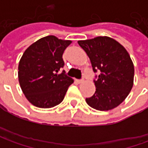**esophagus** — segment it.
<instances>
[{
    "instance_id": "34e87169",
    "label": "esophagus",
    "mask_w": 148,
    "mask_h": 148,
    "mask_svg": "<svg viewBox=\"0 0 148 148\" xmlns=\"http://www.w3.org/2000/svg\"><path fill=\"white\" fill-rule=\"evenodd\" d=\"M77 82L79 83V84H81V83L84 82V80H83V79H82V80H77Z\"/></svg>"
}]
</instances>
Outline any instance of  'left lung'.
Segmentation results:
<instances>
[{
    "mask_svg": "<svg viewBox=\"0 0 148 148\" xmlns=\"http://www.w3.org/2000/svg\"><path fill=\"white\" fill-rule=\"evenodd\" d=\"M78 44L90 60L93 71H100L94 81L95 92L86 101L91 108L107 111L120 105L134 86V66L128 51L115 39L99 36Z\"/></svg>",
    "mask_w": 148,
    "mask_h": 148,
    "instance_id": "obj_1",
    "label": "left lung"
}]
</instances>
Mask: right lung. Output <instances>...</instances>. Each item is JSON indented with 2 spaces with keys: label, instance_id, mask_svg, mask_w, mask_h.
<instances>
[{
  "label": "right lung",
  "instance_id": "1",
  "mask_svg": "<svg viewBox=\"0 0 148 148\" xmlns=\"http://www.w3.org/2000/svg\"><path fill=\"white\" fill-rule=\"evenodd\" d=\"M71 40L53 35L43 37L32 43L23 53L18 66L20 87L32 105L48 109L59 105L68 87L73 83L63 71V52Z\"/></svg>",
  "mask_w": 148,
  "mask_h": 148
}]
</instances>
